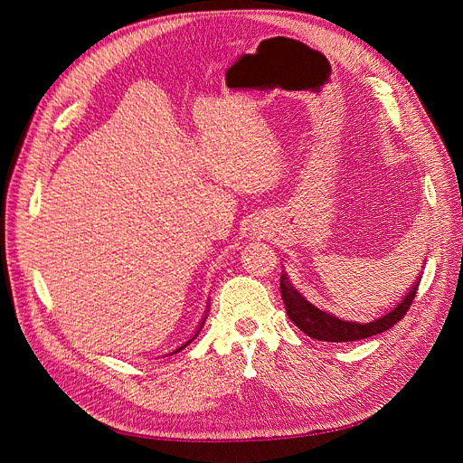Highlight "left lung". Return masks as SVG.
Here are the masks:
<instances>
[{"mask_svg":"<svg viewBox=\"0 0 463 463\" xmlns=\"http://www.w3.org/2000/svg\"><path fill=\"white\" fill-rule=\"evenodd\" d=\"M420 279L412 285V288L407 293V297L394 307L391 313L383 315V317L372 321V323H351V321H342L334 317V315L321 311L319 307L311 306L298 290L288 283L287 276L281 274L279 281V290H281V298L287 309L288 319L293 321L306 335L313 339H323V342H356V339H366L375 334H381L388 328H392L398 321L403 319V315L409 311L412 300L417 297Z\"/></svg>","mask_w":463,"mask_h":463,"instance_id":"left-lung-1","label":"left lung"}]
</instances>
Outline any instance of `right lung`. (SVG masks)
<instances>
[{"mask_svg":"<svg viewBox=\"0 0 463 463\" xmlns=\"http://www.w3.org/2000/svg\"><path fill=\"white\" fill-rule=\"evenodd\" d=\"M203 325H204V319H203V323H201V326H199V330H201V328H203ZM197 334H199V332H197ZM197 334H194V335H197ZM193 339H194V337H191V339H189V342H187V344H185V345H182V347H178V349H176V351H173V354H175V353H180V351H182V349H184V347H187V345H189V344H191V342H193Z\"/></svg>","mask_w":463,"mask_h":463,"instance_id":"obj_1","label":"right lung"}]
</instances>
